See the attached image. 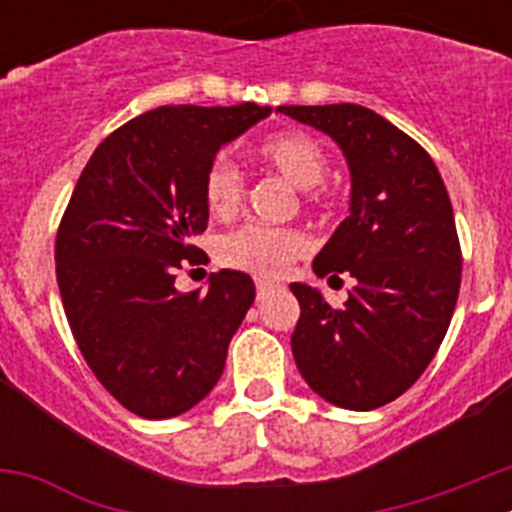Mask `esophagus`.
Wrapping results in <instances>:
<instances>
[{"label": "esophagus", "instance_id": "esophagus-1", "mask_svg": "<svg viewBox=\"0 0 512 512\" xmlns=\"http://www.w3.org/2000/svg\"><path fill=\"white\" fill-rule=\"evenodd\" d=\"M271 289H274V282H269V279H259V282H256V295H259V300H264Z\"/></svg>", "mask_w": 512, "mask_h": 512}]
</instances>
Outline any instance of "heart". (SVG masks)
<instances>
[{"label":"heart","mask_w":512,"mask_h":512,"mask_svg":"<svg viewBox=\"0 0 512 512\" xmlns=\"http://www.w3.org/2000/svg\"><path fill=\"white\" fill-rule=\"evenodd\" d=\"M256 156L271 171H277L297 189L318 187L328 174V153L318 140L305 133H277L266 138ZM246 194L241 169L230 158H217L205 179L207 210L215 217L238 212ZM310 241L295 228H271L248 223L217 243V259L230 269H241L259 277H279L295 259L305 256Z\"/></svg>","instance_id":"1"}]
</instances>
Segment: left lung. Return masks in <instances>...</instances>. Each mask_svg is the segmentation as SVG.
Listing matches in <instances>:
<instances>
[{
  "label": "left lung",
  "instance_id": "obj_1",
  "mask_svg": "<svg viewBox=\"0 0 512 512\" xmlns=\"http://www.w3.org/2000/svg\"><path fill=\"white\" fill-rule=\"evenodd\" d=\"M277 112L336 140L351 174L348 217L312 271H346L356 287L336 310L318 287L289 284L300 302L297 369L330 405L382 408L418 382L454 315L461 248L449 192L433 158L374 110L346 102Z\"/></svg>",
  "mask_w": 512,
  "mask_h": 512
}]
</instances>
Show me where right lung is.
Returning a JSON list of instances; mask_svg holds the SVG:
<instances>
[{
	"label": "right lung",
	"mask_w": 512,
	"mask_h": 512,
	"mask_svg": "<svg viewBox=\"0 0 512 512\" xmlns=\"http://www.w3.org/2000/svg\"><path fill=\"white\" fill-rule=\"evenodd\" d=\"M271 107H158L107 135L76 182L56 238L63 310L94 377L148 420L205 400L253 305L243 271L179 292L176 269L200 264L205 179L217 151Z\"/></svg>",
	"instance_id": "1"
}]
</instances>
